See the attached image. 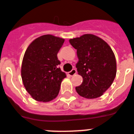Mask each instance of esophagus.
Here are the masks:
<instances>
[{"instance_id": "obj_1", "label": "esophagus", "mask_w": 134, "mask_h": 134, "mask_svg": "<svg viewBox=\"0 0 134 134\" xmlns=\"http://www.w3.org/2000/svg\"><path fill=\"white\" fill-rule=\"evenodd\" d=\"M76 69H72L71 71L69 72H68V75L70 76H74V75H76Z\"/></svg>"}]
</instances>
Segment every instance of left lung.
Here are the masks:
<instances>
[{
    "instance_id": "obj_1",
    "label": "left lung",
    "mask_w": 134,
    "mask_h": 134,
    "mask_svg": "<svg viewBox=\"0 0 134 134\" xmlns=\"http://www.w3.org/2000/svg\"><path fill=\"white\" fill-rule=\"evenodd\" d=\"M70 43L76 49L78 74L82 84L76 87L78 94L87 99L102 96L113 84L116 74V58L111 47L101 38L85 34L70 38Z\"/></svg>"
}]
</instances>
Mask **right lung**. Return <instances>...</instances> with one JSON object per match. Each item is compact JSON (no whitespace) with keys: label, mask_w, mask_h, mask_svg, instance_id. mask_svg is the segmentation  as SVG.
I'll list each match as a JSON object with an SVG mask.
<instances>
[{"label":"right lung","mask_w":134,"mask_h":134,"mask_svg":"<svg viewBox=\"0 0 134 134\" xmlns=\"http://www.w3.org/2000/svg\"><path fill=\"white\" fill-rule=\"evenodd\" d=\"M64 38L45 34L32 42L23 58L21 75L25 89L34 100L49 102L58 96L66 73L58 67V51Z\"/></svg>","instance_id":"add662e5"}]
</instances>
